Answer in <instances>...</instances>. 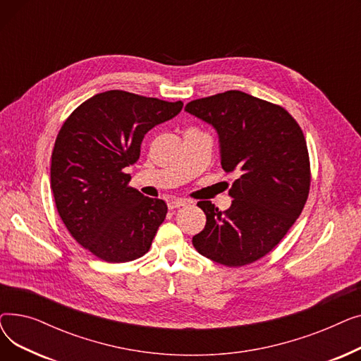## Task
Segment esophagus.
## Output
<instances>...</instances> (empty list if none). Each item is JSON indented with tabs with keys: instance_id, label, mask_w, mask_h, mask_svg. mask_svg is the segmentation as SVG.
Masks as SVG:
<instances>
[{
	"instance_id": "obj_1",
	"label": "esophagus",
	"mask_w": 361,
	"mask_h": 361,
	"mask_svg": "<svg viewBox=\"0 0 361 361\" xmlns=\"http://www.w3.org/2000/svg\"><path fill=\"white\" fill-rule=\"evenodd\" d=\"M188 204V202L187 200H184V199H173V200H169L168 202V207L171 211L173 209H177V207H183V206H187Z\"/></svg>"
}]
</instances>
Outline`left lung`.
Instances as JSON below:
<instances>
[{
	"label": "left lung",
	"instance_id": "1",
	"mask_svg": "<svg viewBox=\"0 0 361 361\" xmlns=\"http://www.w3.org/2000/svg\"><path fill=\"white\" fill-rule=\"evenodd\" d=\"M185 111L218 131L221 165L237 171L230 209L209 200L195 249L224 267L238 268L267 256L286 237L310 190L307 143L298 123L282 106L240 90H226L185 105Z\"/></svg>",
	"mask_w": 361,
	"mask_h": 361
}]
</instances>
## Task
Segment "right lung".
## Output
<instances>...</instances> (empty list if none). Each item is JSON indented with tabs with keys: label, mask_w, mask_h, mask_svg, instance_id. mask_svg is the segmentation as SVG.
Returning a JSON list of instances; mask_svg holds the SVG:
<instances>
[{
	"label": "right lung",
	"mask_w": 361,
	"mask_h": 361,
	"mask_svg": "<svg viewBox=\"0 0 361 361\" xmlns=\"http://www.w3.org/2000/svg\"><path fill=\"white\" fill-rule=\"evenodd\" d=\"M181 108V101L106 90L60 128L51 158L56 211L73 238L101 260L130 262L149 252L168 207L130 187L124 168L139 159L146 133Z\"/></svg>",
	"instance_id": "add662e5"
}]
</instances>
